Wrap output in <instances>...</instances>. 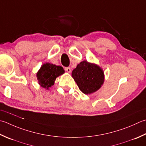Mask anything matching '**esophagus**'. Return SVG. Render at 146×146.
<instances>
[{
  "mask_svg": "<svg viewBox=\"0 0 146 146\" xmlns=\"http://www.w3.org/2000/svg\"><path fill=\"white\" fill-rule=\"evenodd\" d=\"M64 70L66 71H67L68 73H70L71 72V68L70 67H66L64 68Z\"/></svg>",
  "mask_w": 146,
  "mask_h": 146,
  "instance_id": "1",
  "label": "esophagus"
}]
</instances>
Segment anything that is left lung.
I'll return each instance as SVG.
<instances>
[{
  "instance_id": "1",
  "label": "left lung",
  "mask_w": 146,
  "mask_h": 146,
  "mask_svg": "<svg viewBox=\"0 0 146 146\" xmlns=\"http://www.w3.org/2000/svg\"><path fill=\"white\" fill-rule=\"evenodd\" d=\"M71 76L79 89L85 94L98 90L104 81V71L98 65L84 61L77 65Z\"/></svg>"
}]
</instances>
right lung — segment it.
Masks as SVG:
<instances>
[{"mask_svg": "<svg viewBox=\"0 0 146 146\" xmlns=\"http://www.w3.org/2000/svg\"><path fill=\"white\" fill-rule=\"evenodd\" d=\"M63 73L64 70L62 66L46 62L40 68L36 73V77L39 85L48 90L54 84L57 77Z\"/></svg>", "mask_w": 146, "mask_h": 146, "instance_id": "1", "label": "right lung"}]
</instances>
